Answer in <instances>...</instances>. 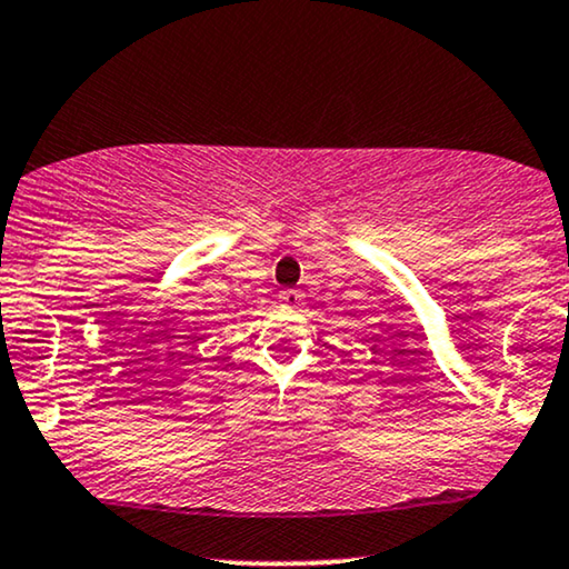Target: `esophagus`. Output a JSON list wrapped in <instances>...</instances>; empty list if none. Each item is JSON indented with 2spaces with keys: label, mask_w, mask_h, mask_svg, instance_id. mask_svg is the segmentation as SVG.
<instances>
[{
  "label": "esophagus",
  "mask_w": 569,
  "mask_h": 569,
  "mask_svg": "<svg viewBox=\"0 0 569 569\" xmlns=\"http://www.w3.org/2000/svg\"><path fill=\"white\" fill-rule=\"evenodd\" d=\"M280 301H283L286 307H297L301 301V293L293 291V289H286V291H280Z\"/></svg>",
  "instance_id": "34e87169"
}]
</instances>
